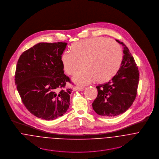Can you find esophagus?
<instances>
[{
  "mask_svg": "<svg viewBox=\"0 0 159 159\" xmlns=\"http://www.w3.org/2000/svg\"><path fill=\"white\" fill-rule=\"evenodd\" d=\"M73 89H74V90H75V91H84V87H80V86H76V87H74Z\"/></svg>",
  "mask_w": 159,
  "mask_h": 159,
  "instance_id": "34e87169",
  "label": "esophagus"
}]
</instances>
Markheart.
Wrapping results in <instances>:
<instances>
[{
  "label": "heart",
  "instance_id": "heart-1",
  "mask_svg": "<svg viewBox=\"0 0 159 159\" xmlns=\"http://www.w3.org/2000/svg\"><path fill=\"white\" fill-rule=\"evenodd\" d=\"M123 54L121 46L115 41L104 37L80 40L72 46V51H65L61 55L64 70L77 84L87 85L94 80L104 82L111 79L121 65Z\"/></svg>",
  "mask_w": 159,
  "mask_h": 159
}]
</instances>
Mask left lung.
I'll use <instances>...</instances> for the list:
<instances>
[{"mask_svg": "<svg viewBox=\"0 0 159 159\" xmlns=\"http://www.w3.org/2000/svg\"><path fill=\"white\" fill-rule=\"evenodd\" d=\"M116 41L123 46L121 65L110 81L96 87L98 96L92 104L97 114L107 117L122 114L132 105L139 82V71L134 57L123 42Z\"/></svg>", "mask_w": 159, "mask_h": 159, "instance_id": "1", "label": "left lung"}]
</instances>
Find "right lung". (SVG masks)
Wrapping results in <instances>:
<instances>
[{
	"label": "right lung",
	"mask_w": 159,
	"mask_h": 159,
	"mask_svg": "<svg viewBox=\"0 0 159 159\" xmlns=\"http://www.w3.org/2000/svg\"><path fill=\"white\" fill-rule=\"evenodd\" d=\"M67 43H39L20 56L15 84L22 101L36 117L53 120L66 112L71 89L65 88L70 78L64 74L61 55Z\"/></svg>",
	"instance_id": "obj_1"
}]
</instances>
